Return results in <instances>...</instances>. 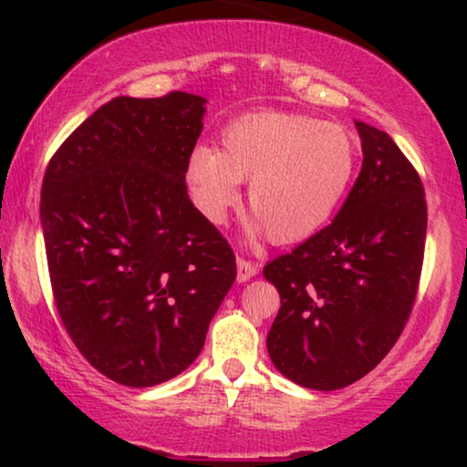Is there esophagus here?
Returning <instances> with one entry per match:
<instances>
[{"instance_id": "obj_1", "label": "esophagus", "mask_w": 467, "mask_h": 467, "mask_svg": "<svg viewBox=\"0 0 467 467\" xmlns=\"http://www.w3.org/2000/svg\"><path fill=\"white\" fill-rule=\"evenodd\" d=\"M257 264H253V261L248 259H238V283H246V280L257 276Z\"/></svg>"}]
</instances>
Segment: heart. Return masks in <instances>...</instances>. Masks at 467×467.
Here are the masks:
<instances>
[{
  "instance_id": "heart-1",
  "label": "heart",
  "mask_w": 467,
  "mask_h": 467,
  "mask_svg": "<svg viewBox=\"0 0 467 467\" xmlns=\"http://www.w3.org/2000/svg\"><path fill=\"white\" fill-rule=\"evenodd\" d=\"M221 150L197 144L187 182L197 210L221 225L248 182L251 232L297 242L318 232L342 202L355 174L357 146L336 123L296 112H257L221 133Z\"/></svg>"
}]
</instances>
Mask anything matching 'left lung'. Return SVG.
Wrapping results in <instances>:
<instances>
[{"label": "left lung", "mask_w": 467, "mask_h": 467, "mask_svg": "<svg viewBox=\"0 0 467 467\" xmlns=\"http://www.w3.org/2000/svg\"><path fill=\"white\" fill-rule=\"evenodd\" d=\"M359 178L327 227L264 267L280 293L267 353L315 391L353 385L379 366L410 317L423 265L425 191L389 133L355 120Z\"/></svg>", "instance_id": "obj_1"}]
</instances>
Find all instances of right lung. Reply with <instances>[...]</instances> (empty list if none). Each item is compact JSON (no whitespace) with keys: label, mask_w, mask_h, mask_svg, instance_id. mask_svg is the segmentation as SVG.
I'll return each instance as SVG.
<instances>
[{"label":"right lung","mask_w":467,"mask_h":467,"mask_svg":"<svg viewBox=\"0 0 467 467\" xmlns=\"http://www.w3.org/2000/svg\"><path fill=\"white\" fill-rule=\"evenodd\" d=\"M206 99L114 98L50 159L40 219L57 310L91 366L155 387L202 353L235 280L227 240L189 200Z\"/></svg>","instance_id":"1"}]
</instances>
